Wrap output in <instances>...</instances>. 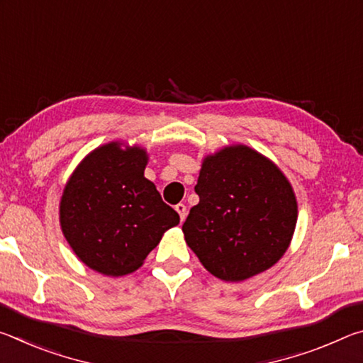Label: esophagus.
<instances>
[{
    "label": "esophagus",
    "instance_id": "34e87169",
    "mask_svg": "<svg viewBox=\"0 0 363 363\" xmlns=\"http://www.w3.org/2000/svg\"><path fill=\"white\" fill-rule=\"evenodd\" d=\"M176 211L179 213L181 220L186 219V216H187V208H186V205H184V203H177V205H176Z\"/></svg>",
    "mask_w": 363,
    "mask_h": 363
}]
</instances>
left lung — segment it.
<instances>
[{
  "label": "left lung",
  "mask_w": 363,
  "mask_h": 363,
  "mask_svg": "<svg viewBox=\"0 0 363 363\" xmlns=\"http://www.w3.org/2000/svg\"><path fill=\"white\" fill-rule=\"evenodd\" d=\"M182 232L208 272L242 281L272 267L290 247L298 219L291 184L247 145L224 147L201 163Z\"/></svg>",
  "instance_id": "8db88e82"
}]
</instances>
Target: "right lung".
I'll return each instance as SVG.
<instances>
[{
  "label": "right lung",
  "mask_w": 363,
  "mask_h": 363,
  "mask_svg": "<svg viewBox=\"0 0 363 363\" xmlns=\"http://www.w3.org/2000/svg\"><path fill=\"white\" fill-rule=\"evenodd\" d=\"M147 152L97 147L73 171L60 199L64 237L86 266L121 277L143 266L179 214L144 177Z\"/></svg>",
  "instance_id": "right-lung-1"
}]
</instances>
